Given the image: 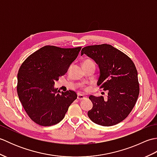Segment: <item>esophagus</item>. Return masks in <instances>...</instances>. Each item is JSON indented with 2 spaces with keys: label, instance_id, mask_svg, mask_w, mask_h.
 Masks as SVG:
<instances>
[{
  "label": "esophagus",
  "instance_id": "obj_1",
  "mask_svg": "<svg viewBox=\"0 0 157 157\" xmlns=\"http://www.w3.org/2000/svg\"><path fill=\"white\" fill-rule=\"evenodd\" d=\"M85 98H86L85 96H84L82 94H78V99L79 100V101H82V100H84Z\"/></svg>",
  "mask_w": 157,
  "mask_h": 157
}]
</instances>
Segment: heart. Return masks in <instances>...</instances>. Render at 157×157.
I'll list each match as a JSON object with an SVG mask.
<instances>
[{
	"label": "heart",
	"mask_w": 157,
	"mask_h": 157,
	"mask_svg": "<svg viewBox=\"0 0 157 157\" xmlns=\"http://www.w3.org/2000/svg\"><path fill=\"white\" fill-rule=\"evenodd\" d=\"M90 64H94V62L92 61V59H85L84 62H83V65H90ZM83 89L84 90H87V88L86 87H83Z\"/></svg>",
	"instance_id": "b5f03b06"
}]
</instances>
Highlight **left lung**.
<instances>
[{
  "mask_svg": "<svg viewBox=\"0 0 157 157\" xmlns=\"http://www.w3.org/2000/svg\"><path fill=\"white\" fill-rule=\"evenodd\" d=\"M87 55L99 66V89L107 90V98L90 96L93 107L88 112L91 121L102 126H112L124 120L137 101L140 86L138 72L129 56L106 44L88 46L81 55Z\"/></svg>",
  "mask_w": 157,
  "mask_h": 157,
  "instance_id": "left-lung-1",
  "label": "left lung"
}]
</instances>
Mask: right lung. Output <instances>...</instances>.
<instances>
[{
	"label": "right lung",
	"mask_w": 157,
	"mask_h": 157,
	"mask_svg": "<svg viewBox=\"0 0 157 157\" xmlns=\"http://www.w3.org/2000/svg\"><path fill=\"white\" fill-rule=\"evenodd\" d=\"M81 48L46 45L29 55L20 67L17 94L29 117L37 124L51 126L59 123L77 98L75 92L59 94L53 85L67 73Z\"/></svg>",
	"instance_id": "1"
}]
</instances>
